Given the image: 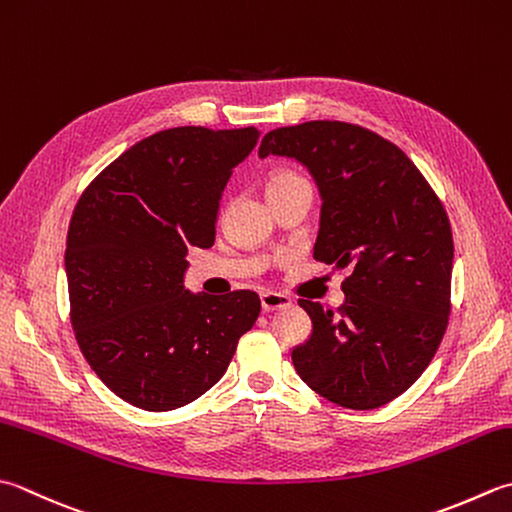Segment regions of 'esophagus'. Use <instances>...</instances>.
Wrapping results in <instances>:
<instances>
[{"mask_svg":"<svg viewBox=\"0 0 512 512\" xmlns=\"http://www.w3.org/2000/svg\"><path fill=\"white\" fill-rule=\"evenodd\" d=\"M293 306L290 297L279 293H262V310L264 313H275V310H286Z\"/></svg>","mask_w":512,"mask_h":512,"instance_id":"obj_1","label":"esophagus"}]
</instances>
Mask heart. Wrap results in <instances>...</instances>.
<instances>
[{"label":"heart","mask_w":512,"mask_h":512,"mask_svg":"<svg viewBox=\"0 0 512 512\" xmlns=\"http://www.w3.org/2000/svg\"><path fill=\"white\" fill-rule=\"evenodd\" d=\"M295 179H302L299 175H295V173H275V175H270L268 177V184H266V188H275V186H284V184H288V182H295Z\"/></svg>","instance_id":"obj_1"}]
</instances>
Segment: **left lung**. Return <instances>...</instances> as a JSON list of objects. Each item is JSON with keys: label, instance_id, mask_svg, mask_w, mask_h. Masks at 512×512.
I'll return each mask as SVG.
<instances>
[{"label": "left lung", "instance_id": "1", "mask_svg": "<svg viewBox=\"0 0 512 512\" xmlns=\"http://www.w3.org/2000/svg\"><path fill=\"white\" fill-rule=\"evenodd\" d=\"M302 162L322 190L315 259L348 268L337 308L299 299L313 335L297 375L328 402L379 408L413 386L450 315L453 230L442 199L402 148L364 126L304 122L270 130L259 157Z\"/></svg>", "mask_w": 512, "mask_h": 512}]
</instances>
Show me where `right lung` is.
<instances>
[{
	"label": "right lung",
	"instance_id": "1",
	"mask_svg": "<svg viewBox=\"0 0 512 512\" xmlns=\"http://www.w3.org/2000/svg\"><path fill=\"white\" fill-rule=\"evenodd\" d=\"M255 126L159 130L79 197L66 237L70 324L117 397L164 413L213 388L257 322L253 290L193 295L188 246L215 244L219 197L255 148Z\"/></svg>",
	"mask_w": 512,
	"mask_h": 512
}]
</instances>
